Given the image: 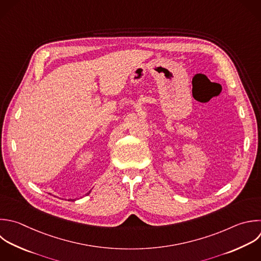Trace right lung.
Listing matches in <instances>:
<instances>
[{"label":"right lung","mask_w":261,"mask_h":261,"mask_svg":"<svg viewBox=\"0 0 261 261\" xmlns=\"http://www.w3.org/2000/svg\"><path fill=\"white\" fill-rule=\"evenodd\" d=\"M90 193H91V191H90V192H89V193H87V194H86V196H88V195H89V194H90ZM73 200H75V199H73Z\"/></svg>","instance_id":"1"}]
</instances>
